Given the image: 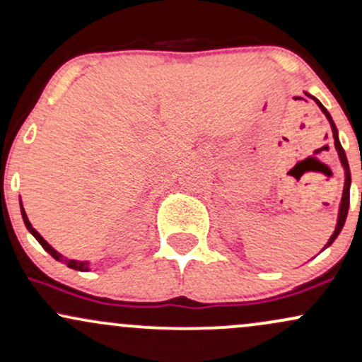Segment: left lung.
Here are the masks:
<instances>
[{"label":"left lung","mask_w":362,"mask_h":362,"mask_svg":"<svg viewBox=\"0 0 362 362\" xmlns=\"http://www.w3.org/2000/svg\"><path fill=\"white\" fill-rule=\"evenodd\" d=\"M306 95H308V97H311L310 93H306ZM311 98H313V100L318 103L320 110H322L323 114H325V117L328 119V122H330V126H332V134H334V141H335V149H337V153H339V158H340V163H342V167H344V173H346V182H344L342 201H340V206H339V218H337V224H335V231H334V235L330 236V240H328V243L325 245V247L322 248V250H325L327 247H330V245L335 242V238H337L340 231H342V228H344V223H346V218H347V211H349V190H351V170H349V163H347V156H346V151H344L342 144H340V141H339V132H337V127H335L334 120H332L330 114H328V110L325 109V107L322 105V103H320V100H317V98H315V97H311Z\"/></svg>","instance_id":"obj_1"}]
</instances>
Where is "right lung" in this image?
<instances>
[{
    "instance_id": "add662e5",
    "label": "right lung",
    "mask_w": 362,
    "mask_h": 362,
    "mask_svg": "<svg viewBox=\"0 0 362 362\" xmlns=\"http://www.w3.org/2000/svg\"><path fill=\"white\" fill-rule=\"evenodd\" d=\"M20 211H22V218H23V223H25V226H27V230L30 231L32 235H34V238L37 240V242H39L40 245H42V248L45 252H49L51 253V255L54 257V259L56 260H59V262H62V264H66L68 265L69 269H74V271H80V272H86V271H90V262H81V260H71V259H64V257L61 255L59 252H56L54 250V248L51 247V245H49L47 242H45V240L42 238V236H40V233L39 231L35 230L34 226H32L30 224V221H28V218H27V213H25V209H23V206H22V201H20Z\"/></svg>"
}]
</instances>
